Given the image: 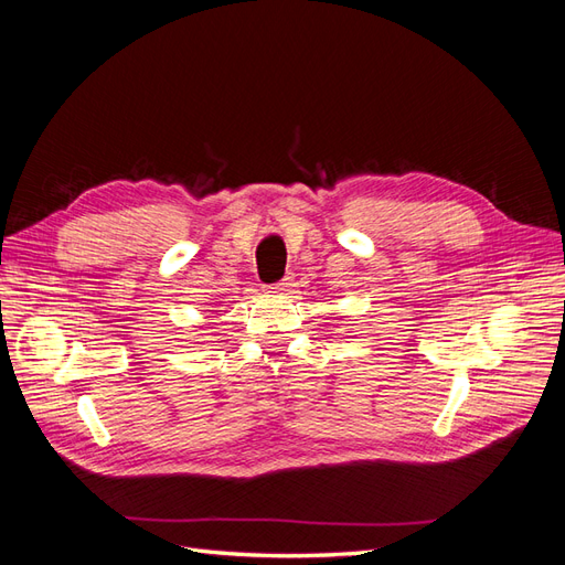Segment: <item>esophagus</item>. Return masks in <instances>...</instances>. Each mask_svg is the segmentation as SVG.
Segmentation results:
<instances>
[{
	"label": "esophagus",
	"instance_id": "obj_1",
	"mask_svg": "<svg viewBox=\"0 0 565 565\" xmlns=\"http://www.w3.org/2000/svg\"><path fill=\"white\" fill-rule=\"evenodd\" d=\"M268 289H270L273 295H287V292H292V282H289V278H285V280L276 282V285H268Z\"/></svg>",
	"mask_w": 565,
	"mask_h": 565
}]
</instances>
